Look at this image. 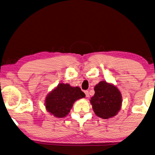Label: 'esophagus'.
<instances>
[{
  "instance_id": "34e87169",
  "label": "esophagus",
  "mask_w": 155,
  "mask_h": 155,
  "mask_svg": "<svg viewBox=\"0 0 155 155\" xmlns=\"http://www.w3.org/2000/svg\"><path fill=\"white\" fill-rule=\"evenodd\" d=\"M84 93H85L86 97H89V92L87 90H85V91H84Z\"/></svg>"
}]
</instances>
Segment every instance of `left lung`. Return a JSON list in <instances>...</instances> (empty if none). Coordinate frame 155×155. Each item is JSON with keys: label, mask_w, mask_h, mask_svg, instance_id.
Masks as SVG:
<instances>
[{"label": "left lung", "mask_w": 155, "mask_h": 155, "mask_svg": "<svg viewBox=\"0 0 155 155\" xmlns=\"http://www.w3.org/2000/svg\"><path fill=\"white\" fill-rule=\"evenodd\" d=\"M95 94L90 99L93 110L98 117L109 119L117 114L121 106V94L113 84L101 81L94 87Z\"/></svg>", "instance_id": "left-lung-1"}]
</instances>
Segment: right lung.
I'll return each mask as SVG.
<instances>
[{"instance_id": "1", "label": "right lung", "mask_w": 155, "mask_h": 155, "mask_svg": "<svg viewBox=\"0 0 155 155\" xmlns=\"http://www.w3.org/2000/svg\"><path fill=\"white\" fill-rule=\"evenodd\" d=\"M85 96L78 86L71 87L69 84H59L46 96V110L56 117H64L69 113L74 102Z\"/></svg>"}]
</instances>
